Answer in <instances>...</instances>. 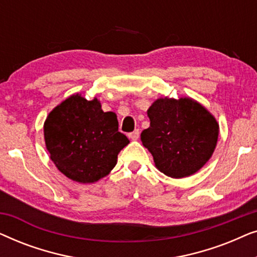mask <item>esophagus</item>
I'll list each match as a JSON object with an SVG mask.
<instances>
[{"label": "esophagus", "mask_w": 257, "mask_h": 257, "mask_svg": "<svg viewBox=\"0 0 257 257\" xmlns=\"http://www.w3.org/2000/svg\"><path fill=\"white\" fill-rule=\"evenodd\" d=\"M139 133H140L139 130L137 128V130H135V131H133V132L128 133V137H130V138H131L132 140H137V139L139 138Z\"/></svg>", "instance_id": "1"}]
</instances>
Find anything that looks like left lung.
Returning <instances> with one entry per match:
<instances>
[{
    "label": "left lung",
    "mask_w": 257,
    "mask_h": 257,
    "mask_svg": "<svg viewBox=\"0 0 257 257\" xmlns=\"http://www.w3.org/2000/svg\"><path fill=\"white\" fill-rule=\"evenodd\" d=\"M150 127L140 135L156 166L171 178L198 172L212 157L219 136L215 118L191 98H160L149 110Z\"/></svg>",
    "instance_id": "8db88e82"
}]
</instances>
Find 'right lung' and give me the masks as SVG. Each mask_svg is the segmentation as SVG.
I'll list each match as a JSON object with an SVG mask.
<instances>
[{
	"label": "right lung",
	"mask_w": 257,
	"mask_h": 257,
	"mask_svg": "<svg viewBox=\"0 0 257 257\" xmlns=\"http://www.w3.org/2000/svg\"><path fill=\"white\" fill-rule=\"evenodd\" d=\"M44 139L51 160L73 181L90 184L108 174L130 143L118 131L117 115L104 112L96 98L73 94L49 113Z\"/></svg>",
	"instance_id": "add662e5"
}]
</instances>
